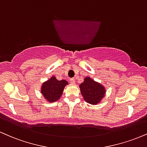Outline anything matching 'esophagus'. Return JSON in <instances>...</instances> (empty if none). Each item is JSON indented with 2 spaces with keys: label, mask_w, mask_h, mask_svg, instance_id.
<instances>
[{
  "label": "esophagus",
  "mask_w": 147,
  "mask_h": 147,
  "mask_svg": "<svg viewBox=\"0 0 147 147\" xmlns=\"http://www.w3.org/2000/svg\"><path fill=\"white\" fill-rule=\"evenodd\" d=\"M70 83H71L72 84H75V79H74L73 78H71V79H70Z\"/></svg>",
  "instance_id": "obj_1"
}]
</instances>
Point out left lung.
I'll return each instance as SVG.
<instances>
[{"label": "left lung", "instance_id": "obj_1", "mask_svg": "<svg viewBox=\"0 0 147 147\" xmlns=\"http://www.w3.org/2000/svg\"><path fill=\"white\" fill-rule=\"evenodd\" d=\"M79 88L84 100L92 105L98 103L105 96V90L103 86L90 77H86Z\"/></svg>", "mask_w": 147, "mask_h": 147}]
</instances>
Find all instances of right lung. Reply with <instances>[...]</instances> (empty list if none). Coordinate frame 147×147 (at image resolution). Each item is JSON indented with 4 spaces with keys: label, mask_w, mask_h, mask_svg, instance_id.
<instances>
[{
    "label": "right lung",
    "mask_w": 147,
    "mask_h": 147,
    "mask_svg": "<svg viewBox=\"0 0 147 147\" xmlns=\"http://www.w3.org/2000/svg\"><path fill=\"white\" fill-rule=\"evenodd\" d=\"M68 84L66 80H57L55 77L46 81L42 85L41 93L49 102L57 100L62 94L65 86Z\"/></svg>",
    "instance_id": "obj_1"
}]
</instances>
